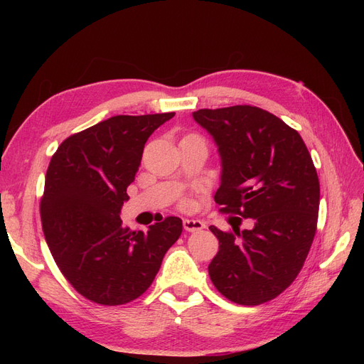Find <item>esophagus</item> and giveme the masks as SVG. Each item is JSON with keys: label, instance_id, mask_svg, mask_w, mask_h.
Instances as JSON below:
<instances>
[{"label": "esophagus", "instance_id": "obj_1", "mask_svg": "<svg viewBox=\"0 0 364 364\" xmlns=\"http://www.w3.org/2000/svg\"><path fill=\"white\" fill-rule=\"evenodd\" d=\"M183 229L186 230V232H196V230L205 229V223L200 222V220L185 218V220H183Z\"/></svg>", "mask_w": 364, "mask_h": 364}]
</instances>
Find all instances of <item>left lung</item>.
<instances>
[{
  "mask_svg": "<svg viewBox=\"0 0 364 364\" xmlns=\"http://www.w3.org/2000/svg\"><path fill=\"white\" fill-rule=\"evenodd\" d=\"M193 118L213 136L222 161L214 196L234 232L211 226L218 252L208 266L215 289L240 305H259L296 279L317 226L313 159L294 129L255 106L199 109ZM252 228L240 230V217Z\"/></svg>",
  "mask_w": 364,
  "mask_h": 364,
  "instance_id": "obj_1",
  "label": "left lung"
}]
</instances>
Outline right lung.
<instances>
[{
	"label": "right lung",
	"instance_id": "add662e5",
	"mask_svg": "<svg viewBox=\"0 0 364 364\" xmlns=\"http://www.w3.org/2000/svg\"><path fill=\"white\" fill-rule=\"evenodd\" d=\"M174 112L117 115L65 139L54 153L41 200V220L58 267L86 299L123 305L155 279L162 258L182 234L167 217L146 232L119 218L149 136Z\"/></svg>",
	"mask_w": 364,
	"mask_h": 364
}]
</instances>
